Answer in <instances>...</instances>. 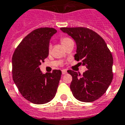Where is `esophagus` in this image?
<instances>
[{
	"label": "esophagus",
	"mask_w": 125,
	"mask_h": 125,
	"mask_svg": "<svg viewBox=\"0 0 125 125\" xmlns=\"http://www.w3.org/2000/svg\"><path fill=\"white\" fill-rule=\"evenodd\" d=\"M62 75H65V74H66L67 73V71L66 70H62Z\"/></svg>",
	"instance_id": "34e87169"
}]
</instances>
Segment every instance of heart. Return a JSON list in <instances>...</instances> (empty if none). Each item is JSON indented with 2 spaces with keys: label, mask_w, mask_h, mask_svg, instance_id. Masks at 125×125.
<instances>
[{
  "label": "heart",
  "mask_w": 125,
  "mask_h": 125,
  "mask_svg": "<svg viewBox=\"0 0 125 125\" xmlns=\"http://www.w3.org/2000/svg\"><path fill=\"white\" fill-rule=\"evenodd\" d=\"M71 39H70V38H66V37H64V38H62L61 39V43H62V45H65L66 43H67L68 42H69L70 41H71ZM50 48H51V46H49V49H50Z\"/></svg>",
  "instance_id": "obj_1"
}]
</instances>
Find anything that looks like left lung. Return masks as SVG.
<instances>
[{
  "label": "left lung",
  "mask_w": 125,
  "mask_h": 125,
  "mask_svg": "<svg viewBox=\"0 0 125 125\" xmlns=\"http://www.w3.org/2000/svg\"><path fill=\"white\" fill-rule=\"evenodd\" d=\"M63 32L75 40V59L87 70L81 75L68 70L72 76L70 84L74 97L83 102H92L102 96L113 79V57L105 42L97 33L85 27H62Z\"/></svg>",
  "instance_id": "obj_1"
}]
</instances>
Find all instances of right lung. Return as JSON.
<instances>
[{
  "label": "right lung",
  "instance_id": "add662e5",
  "mask_svg": "<svg viewBox=\"0 0 125 125\" xmlns=\"http://www.w3.org/2000/svg\"><path fill=\"white\" fill-rule=\"evenodd\" d=\"M53 28L43 27L32 31L17 46L12 57L13 79L25 98L35 104H46L55 97L61 71L42 73L40 66L48 55Z\"/></svg>",
  "mask_w": 125,
  "mask_h": 125
}]
</instances>
